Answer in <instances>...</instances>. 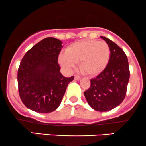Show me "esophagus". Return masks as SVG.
<instances>
[{"label": "esophagus", "instance_id": "1", "mask_svg": "<svg viewBox=\"0 0 146 146\" xmlns=\"http://www.w3.org/2000/svg\"><path fill=\"white\" fill-rule=\"evenodd\" d=\"M74 79L76 80V81H78V80L81 79V77H80V76H77V75H76V76H74Z\"/></svg>", "mask_w": 146, "mask_h": 146}]
</instances>
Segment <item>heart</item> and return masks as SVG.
Here are the masks:
<instances>
[{"label":"heart","instance_id":"heart-1","mask_svg":"<svg viewBox=\"0 0 146 146\" xmlns=\"http://www.w3.org/2000/svg\"><path fill=\"white\" fill-rule=\"evenodd\" d=\"M110 58V49L104 41L83 40L72 44L66 54L58 57L60 64L67 70H72L79 63L81 72L90 76L99 74L107 67Z\"/></svg>","mask_w":146,"mask_h":146}]
</instances>
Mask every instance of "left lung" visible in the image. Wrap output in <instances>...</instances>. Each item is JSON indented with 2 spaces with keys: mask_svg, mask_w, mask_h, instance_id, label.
I'll list each match as a JSON object with an SVG mask.
<instances>
[{
  "mask_svg": "<svg viewBox=\"0 0 146 146\" xmlns=\"http://www.w3.org/2000/svg\"><path fill=\"white\" fill-rule=\"evenodd\" d=\"M101 37L109 45L110 58L104 71L90 80V87L84 95L92 108L107 112L117 107L125 99L130 70L123 50L110 39Z\"/></svg>",
  "mask_w": 146,
  "mask_h": 146,
  "instance_id": "1",
  "label": "left lung"
}]
</instances>
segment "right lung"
<instances>
[{
  "mask_svg": "<svg viewBox=\"0 0 146 146\" xmlns=\"http://www.w3.org/2000/svg\"><path fill=\"white\" fill-rule=\"evenodd\" d=\"M58 39L48 37L34 45L21 60L18 70L19 96L27 108L50 113L58 108L74 76L60 72L58 57L63 48Z\"/></svg>",
  "mask_w": 146,
  "mask_h": 146,
  "instance_id": "1",
  "label": "right lung"
}]
</instances>
